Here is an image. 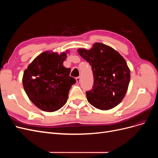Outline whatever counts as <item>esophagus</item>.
Segmentation results:
<instances>
[{
    "label": "esophagus",
    "instance_id": "34e87169",
    "mask_svg": "<svg viewBox=\"0 0 158 158\" xmlns=\"http://www.w3.org/2000/svg\"><path fill=\"white\" fill-rule=\"evenodd\" d=\"M76 83L80 84V77H77V78H76Z\"/></svg>",
    "mask_w": 158,
    "mask_h": 158
}]
</instances>
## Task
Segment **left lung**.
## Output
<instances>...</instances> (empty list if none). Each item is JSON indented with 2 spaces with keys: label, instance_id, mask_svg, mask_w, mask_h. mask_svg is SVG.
Masks as SVG:
<instances>
[{
  "label": "left lung",
  "instance_id": "obj_1",
  "mask_svg": "<svg viewBox=\"0 0 158 158\" xmlns=\"http://www.w3.org/2000/svg\"><path fill=\"white\" fill-rule=\"evenodd\" d=\"M79 55L92 66L94 85L86 92L88 102L95 108L109 110L120 103L127 92L131 71L125 59L112 47L95 43L89 50L79 49Z\"/></svg>",
  "mask_w": 158,
  "mask_h": 158
}]
</instances>
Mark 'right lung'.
Segmentation results:
<instances>
[{
    "instance_id": "right-lung-1",
    "label": "right lung",
    "mask_w": 158,
    "mask_h": 158,
    "mask_svg": "<svg viewBox=\"0 0 158 158\" xmlns=\"http://www.w3.org/2000/svg\"><path fill=\"white\" fill-rule=\"evenodd\" d=\"M45 51L38 55L24 70L23 86L31 102L47 112L60 109L67 102L76 80L69 76L70 69L63 66L66 53Z\"/></svg>"
}]
</instances>
